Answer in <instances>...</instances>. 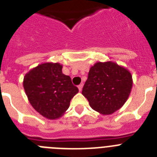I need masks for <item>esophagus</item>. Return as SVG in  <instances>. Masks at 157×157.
I'll use <instances>...</instances> for the list:
<instances>
[{"mask_svg": "<svg viewBox=\"0 0 157 157\" xmlns=\"http://www.w3.org/2000/svg\"><path fill=\"white\" fill-rule=\"evenodd\" d=\"M78 90L79 91H82V87H83V84L82 83V84H80L79 86H78Z\"/></svg>", "mask_w": 157, "mask_h": 157, "instance_id": "34e87169", "label": "esophagus"}]
</instances>
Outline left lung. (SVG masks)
Listing matches in <instances>:
<instances>
[{"instance_id":"left-lung-1","label":"left lung","mask_w":157,"mask_h":157,"mask_svg":"<svg viewBox=\"0 0 157 157\" xmlns=\"http://www.w3.org/2000/svg\"><path fill=\"white\" fill-rule=\"evenodd\" d=\"M133 85L130 72L112 61L98 62L90 69L82 95L94 110L112 114L123 106Z\"/></svg>"}]
</instances>
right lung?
I'll return each mask as SVG.
<instances>
[{"mask_svg": "<svg viewBox=\"0 0 157 157\" xmlns=\"http://www.w3.org/2000/svg\"><path fill=\"white\" fill-rule=\"evenodd\" d=\"M59 63H45L25 75L23 88L32 107L49 120L61 117L70 106L71 98L78 89L70 76L62 72Z\"/></svg>", "mask_w": 157, "mask_h": 157, "instance_id": "right-lung-1", "label": "right lung"}]
</instances>
